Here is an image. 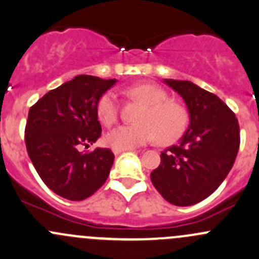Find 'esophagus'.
<instances>
[{"instance_id": "obj_1", "label": "esophagus", "mask_w": 259, "mask_h": 259, "mask_svg": "<svg viewBox=\"0 0 259 259\" xmlns=\"http://www.w3.org/2000/svg\"><path fill=\"white\" fill-rule=\"evenodd\" d=\"M132 150H134V149H126V150H121V149H113V152L115 155H118V154H120V152H122V151H132Z\"/></svg>"}]
</instances>
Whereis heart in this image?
I'll return each mask as SVG.
<instances>
[{"label":"heart","instance_id":"1","mask_svg":"<svg viewBox=\"0 0 259 259\" xmlns=\"http://www.w3.org/2000/svg\"><path fill=\"white\" fill-rule=\"evenodd\" d=\"M130 97L146 104L138 124L120 125L107 135V144L113 149H134L156 140L170 144L182 137L189 124V114L181 104L168 99V94L155 84H137L127 91ZM99 120L105 126L115 124L119 118V102L114 92L102 95L97 105Z\"/></svg>","mask_w":259,"mask_h":259}]
</instances>
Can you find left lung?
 Listing matches in <instances>:
<instances>
[{
    "mask_svg": "<svg viewBox=\"0 0 259 259\" xmlns=\"http://www.w3.org/2000/svg\"><path fill=\"white\" fill-rule=\"evenodd\" d=\"M165 83L184 98L190 125L178 145L161 152V162L150 179L166 201L192 206L213 194L232 168L239 149V125L217 95L189 80Z\"/></svg>",
    "mask_w": 259,
    "mask_h": 259,
    "instance_id": "left-lung-1",
    "label": "left lung"
}]
</instances>
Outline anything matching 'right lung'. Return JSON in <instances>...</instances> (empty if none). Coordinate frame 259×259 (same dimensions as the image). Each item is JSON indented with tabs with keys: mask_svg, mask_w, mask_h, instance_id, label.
<instances>
[{
	"mask_svg": "<svg viewBox=\"0 0 259 259\" xmlns=\"http://www.w3.org/2000/svg\"><path fill=\"white\" fill-rule=\"evenodd\" d=\"M116 79L77 75L48 92L29 109L24 141L34 168L54 194L70 201L92 196L107 181L110 149L89 148L102 135L97 105Z\"/></svg>",
	"mask_w": 259,
	"mask_h": 259,
	"instance_id": "obj_1",
	"label": "right lung"
}]
</instances>
